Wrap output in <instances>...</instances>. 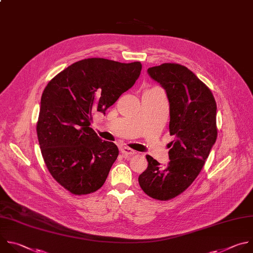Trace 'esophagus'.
I'll return each mask as SVG.
<instances>
[{
    "mask_svg": "<svg viewBox=\"0 0 253 253\" xmlns=\"http://www.w3.org/2000/svg\"><path fill=\"white\" fill-rule=\"evenodd\" d=\"M121 153L123 154L124 157H131L133 155L136 154V151L129 148V147H126V146H122L121 147Z\"/></svg>",
    "mask_w": 253,
    "mask_h": 253,
    "instance_id": "1",
    "label": "esophagus"
}]
</instances>
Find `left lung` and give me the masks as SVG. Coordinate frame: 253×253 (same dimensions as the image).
Listing matches in <instances>:
<instances>
[{
  "label": "left lung",
  "mask_w": 253,
  "mask_h": 253,
  "mask_svg": "<svg viewBox=\"0 0 253 253\" xmlns=\"http://www.w3.org/2000/svg\"><path fill=\"white\" fill-rule=\"evenodd\" d=\"M147 74L167 92L174 139L168 166L146 156L148 166L138 183L148 196L169 200L193 182L210 156L217 137L216 103L211 90L181 65L166 63L147 69Z\"/></svg>",
  "instance_id": "1"
}]
</instances>
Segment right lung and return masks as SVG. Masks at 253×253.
Instances as JSON below:
<instances>
[{"mask_svg": "<svg viewBox=\"0 0 253 253\" xmlns=\"http://www.w3.org/2000/svg\"><path fill=\"white\" fill-rule=\"evenodd\" d=\"M141 64L102 58L79 61L46 84L37 134L52 176L76 195L96 191L119 156L118 146L89 127L92 113L106 111L138 79Z\"/></svg>", "mask_w": 253, "mask_h": 253, "instance_id": "right-lung-1", "label": "right lung"}]
</instances>
